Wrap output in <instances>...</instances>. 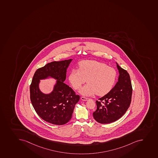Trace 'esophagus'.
<instances>
[{
	"label": "esophagus",
	"instance_id": "34e87169",
	"mask_svg": "<svg viewBox=\"0 0 158 158\" xmlns=\"http://www.w3.org/2000/svg\"><path fill=\"white\" fill-rule=\"evenodd\" d=\"M88 98H85V97H81V99L82 100H84V101H86V100H88Z\"/></svg>",
	"mask_w": 158,
	"mask_h": 158
}]
</instances>
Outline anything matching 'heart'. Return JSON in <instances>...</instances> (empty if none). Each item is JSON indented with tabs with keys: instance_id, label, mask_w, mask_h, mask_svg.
<instances>
[{
	"instance_id": "1",
	"label": "heart",
	"mask_w": 158,
	"mask_h": 158,
	"mask_svg": "<svg viewBox=\"0 0 158 158\" xmlns=\"http://www.w3.org/2000/svg\"><path fill=\"white\" fill-rule=\"evenodd\" d=\"M117 73L115 69L106 64L95 60H84L79 64V69H73L69 80L75 90L81 87L86 80L88 83L80 90L85 96L96 94L102 96L110 91L115 83Z\"/></svg>"
}]
</instances>
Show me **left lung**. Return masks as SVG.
I'll return each mask as SVG.
<instances>
[{"mask_svg":"<svg viewBox=\"0 0 158 158\" xmlns=\"http://www.w3.org/2000/svg\"><path fill=\"white\" fill-rule=\"evenodd\" d=\"M116 64L119 73L118 81L109 93L96 100L97 109L93 113L95 120L102 124L113 123L121 118L131 102L133 89L130 75Z\"/></svg>","mask_w":158,"mask_h":158,"instance_id":"8db88e82","label":"left lung"}]
</instances>
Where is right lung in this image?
I'll use <instances>...</instances> for the list:
<instances>
[{
    "mask_svg": "<svg viewBox=\"0 0 158 158\" xmlns=\"http://www.w3.org/2000/svg\"><path fill=\"white\" fill-rule=\"evenodd\" d=\"M73 60L54 61L39 68L34 74L30 85V98L37 114L45 121L56 125L68 123L73 116L74 106L80 100L71 88L64 83L67 69ZM49 77L57 80L53 91L49 94L41 92L40 80Z\"/></svg>",
    "mask_w": 158,
    "mask_h": 158,
    "instance_id": "obj_1",
    "label": "right lung"
}]
</instances>
